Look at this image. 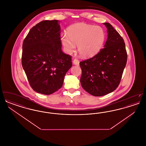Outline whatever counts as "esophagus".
<instances>
[{"instance_id": "esophagus-1", "label": "esophagus", "mask_w": 146, "mask_h": 146, "mask_svg": "<svg viewBox=\"0 0 146 146\" xmlns=\"http://www.w3.org/2000/svg\"><path fill=\"white\" fill-rule=\"evenodd\" d=\"M73 64L74 65H76V66H79V61L78 60H76V59L73 60Z\"/></svg>"}]
</instances>
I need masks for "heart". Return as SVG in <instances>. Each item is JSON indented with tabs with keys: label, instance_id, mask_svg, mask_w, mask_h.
<instances>
[{
	"label": "heart",
	"instance_id": "1",
	"mask_svg": "<svg viewBox=\"0 0 146 146\" xmlns=\"http://www.w3.org/2000/svg\"><path fill=\"white\" fill-rule=\"evenodd\" d=\"M106 38L100 26L78 23L70 26L67 33H63L61 42L65 52L71 54L76 49L80 55L90 57L96 55L102 49Z\"/></svg>",
	"mask_w": 146,
	"mask_h": 146
}]
</instances>
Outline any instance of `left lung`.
<instances>
[{
  "instance_id": "obj_1",
  "label": "left lung",
  "mask_w": 146,
  "mask_h": 146,
  "mask_svg": "<svg viewBox=\"0 0 146 146\" xmlns=\"http://www.w3.org/2000/svg\"><path fill=\"white\" fill-rule=\"evenodd\" d=\"M103 24L108 34L104 48L95 56L79 63L82 86L94 96H104L118 88L127 62L123 38L110 23Z\"/></svg>"
}]
</instances>
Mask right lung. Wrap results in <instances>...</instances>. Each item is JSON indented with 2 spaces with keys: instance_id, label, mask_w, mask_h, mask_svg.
<instances>
[{
  "instance_id": "right-lung-1",
  "label": "right lung",
  "mask_w": 146,
  "mask_h": 146,
  "mask_svg": "<svg viewBox=\"0 0 146 146\" xmlns=\"http://www.w3.org/2000/svg\"><path fill=\"white\" fill-rule=\"evenodd\" d=\"M58 20L42 21L29 31L22 45V65L32 88L50 95L62 86L72 66L71 56L62 51Z\"/></svg>"
}]
</instances>
